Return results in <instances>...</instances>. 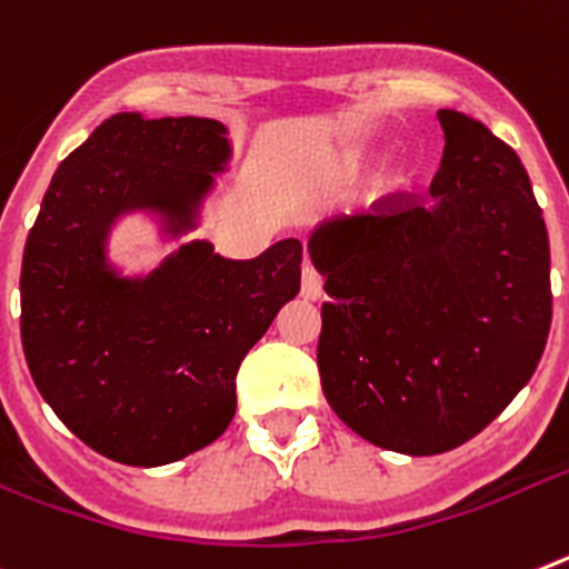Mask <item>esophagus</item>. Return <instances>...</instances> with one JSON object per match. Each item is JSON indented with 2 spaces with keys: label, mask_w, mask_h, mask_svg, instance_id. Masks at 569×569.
<instances>
[{
  "label": "esophagus",
  "mask_w": 569,
  "mask_h": 569,
  "mask_svg": "<svg viewBox=\"0 0 569 569\" xmlns=\"http://www.w3.org/2000/svg\"><path fill=\"white\" fill-rule=\"evenodd\" d=\"M300 295L307 300H318L323 295V277L321 271L315 269L312 262L303 266V283H300Z\"/></svg>",
  "instance_id": "esophagus-1"
}]
</instances>
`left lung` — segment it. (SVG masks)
Listing matches in <instances>:
<instances>
[{
    "label": "left lung",
    "instance_id": "1",
    "mask_svg": "<svg viewBox=\"0 0 569 569\" xmlns=\"http://www.w3.org/2000/svg\"><path fill=\"white\" fill-rule=\"evenodd\" d=\"M446 150L428 196L309 237L327 277L318 370L358 437L410 457L483 431L532 379L552 321L550 240L518 152L439 109Z\"/></svg>",
    "mask_w": 569,
    "mask_h": 569
}]
</instances>
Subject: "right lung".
<instances>
[{
	"mask_svg": "<svg viewBox=\"0 0 569 569\" xmlns=\"http://www.w3.org/2000/svg\"><path fill=\"white\" fill-rule=\"evenodd\" d=\"M231 156L211 118L118 112L57 167L22 254V350L71 433L123 466H164L211 446L237 410V370L300 292V240L254 260L181 246L141 280L107 262L127 211L190 231Z\"/></svg>",
	"mask_w": 569,
	"mask_h": 569,
	"instance_id": "1",
	"label": "right lung"
}]
</instances>
